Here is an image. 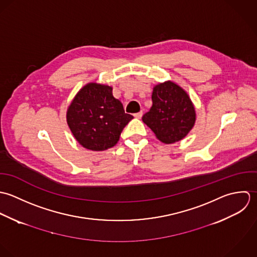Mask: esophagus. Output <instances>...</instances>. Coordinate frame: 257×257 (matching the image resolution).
<instances>
[{
  "instance_id": "obj_1",
  "label": "esophagus",
  "mask_w": 257,
  "mask_h": 257,
  "mask_svg": "<svg viewBox=\"0 0 257 257\" xmlns=\"http://www.w3.org/2000/svg\"><path fill=\"white\" fill-rule=\"evenodd\" d=\"M142 115H143V112H142V111H140V112H138V113H135V114H134V117H135V118L140 119V118L142 117Z\"/></svg>"
}]
</instances>
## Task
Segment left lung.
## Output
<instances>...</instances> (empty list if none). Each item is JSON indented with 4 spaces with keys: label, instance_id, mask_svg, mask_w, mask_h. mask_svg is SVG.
<instances>
[{
    "label": "left lung",
    "instance_id": "obj_1",
    "mask_svg": "<svg viewBox=\"0 0 257 257\" xmlns=\"http://www.w3.org/2000/svg\"><path fill=\"white\" fill-rule=\"evenodd\" d=\"M152 107L142 117L143 122L165 144L185 138L196 122V110L188 93L173 81L155 85Z\"/></svg>",
    "mask_w": 257,
    "mask_h": 257
}]
</instances>
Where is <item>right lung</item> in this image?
Returning a JSON list of instances; mask_svg holds the SVG:
<instances>
[{
  "label": "right lung",
  "instance_id": "1",
  "mask_svg": "<svg viewBox=\"0 0 257 257\" xmlns=\"http://www.w3.org/2000/svg\"><path fill=\"white\" fill-rule=\"evenodd\" d=\"M133 119L112 94V87L90 82L68 106L66 121L76 141L92 151H104L117 144L124 127Z\"/></svg>",
  "mask_w": 257,
  "mask_h": 257
}]
</instances>
